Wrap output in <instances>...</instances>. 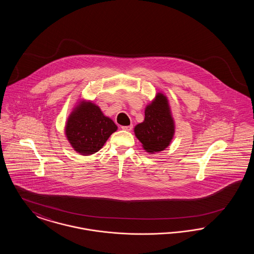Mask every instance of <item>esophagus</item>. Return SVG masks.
<instances>
[{"label":"esophagus","instance_id":"esophagus-1","mask_svg":"<svg viewBox=\"0 0 254 254\" xmlns=\"http://www.w3.org/2000/svg\"><path fill=\"white\" fill-rule=\"evenodd\" d=\"M132 126H123V127H121L123 130H127V131H130L132 129Z\"/></svg>","mask_w":254,"mask_h":254}]
</instances>
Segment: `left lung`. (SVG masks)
Listing matches in <instances>:
<instances>
[{"label": "left lung", "mask_w": 254, "mask_h": 254, "mask_svg": "<svg viewBox=\"0 0 254 254\" xmlns=\"http://www.w3.org/2000/svg\"><path fill=\"white\" fill-rule=\"evenodd\" d=\"M135 136L148 153H155L169 146L175 132L168 98L158 93L146 106L145 120L134 127Z\"/></svg>", "instance_id": "1"}]
</instances>
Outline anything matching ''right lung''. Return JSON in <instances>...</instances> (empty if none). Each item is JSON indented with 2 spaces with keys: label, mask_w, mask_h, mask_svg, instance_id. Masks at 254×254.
I'll list each match as a JSON object with an SVG mask.
<instances>
[{
  "label": "right lung",
  "mask_w": 254,
  "mask_h": 254,
  "mask_svg": "<svg viewBox=\"0 0 254 254\" xmlns=\"http://www.w3.org/2000/svg\"><path fill=\"white\" fill-rule=\"evenodd\" d=\"M117 128L95 104L82 101L70 113L64 132L74 150L87 156L99 151Z\"/></svg>",
  "instance_id": "1"
}]
</instances>
